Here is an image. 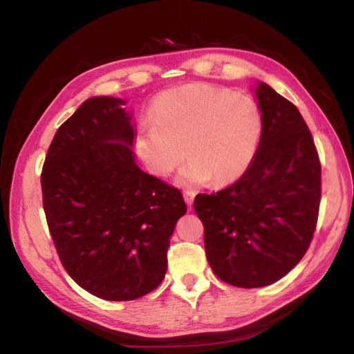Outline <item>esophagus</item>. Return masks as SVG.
I'll return each instance as SVG.
<instances>
[{"mask_svg":"<svg viewBox=\"0 0 354 354\" xmlns=\"http://www.w3.org/2000/svg\"><path fill=\"white\" fill-rule=\"evenodd\" d=\"M195 192L194 190H185L184 192V200H185V203H187V206L190 207L192 205H194V198H195Z\"/></svg>","mask_w":354,"mask_h":354,"instance_id":"34e87169","label":"esophagus"}]
</instances>
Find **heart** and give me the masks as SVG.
<instances>
[{
  "label": "heart",
  "instance_id": "1",
  "mask_svg": "<svg viewBox=\"0 0 354 354\" xmlns=\"http://www.w3.org/2000/svg\"><path fill=\"white\" fill-rule=\"evenodd\" d=\"M262 128L253 98L209 84H185L154 100L151 123L137 129L134 145L153 175L169 176L187 154L179 185L211 179L231 184L253 162Z\"/></svg>",
  "mask_w": 354,
  "mask_h": 354
}]
</instances>
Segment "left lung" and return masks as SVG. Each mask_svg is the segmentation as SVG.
Instances as JSON below:
<instances>
[{
	"label": "left lung",
	"instance_id": "left-lung-1",
	"mask_svg": "<svg viewBox=\"0 0 354 354\" xmlns=\"http://www.w3.org/2000/svg\"><path fill=\"white\" fill-rule=\"evenodd\" d=\"M254 95L263 128L253 162L230 187L194 201L212 272L243 289L277 283L301 261L322 194L320 160L301 113L266 82Z\"/></svg>",
	"mask_w": 354,
	"mask_h": 354
}]
</instances>
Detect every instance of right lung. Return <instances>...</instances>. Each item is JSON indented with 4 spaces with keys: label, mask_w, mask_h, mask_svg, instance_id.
<instances>
[{
    "label": "right lung",
    "mask_w": 354,
    "mask_h": 354,
    "mask_svg": "<svg viewBox=\"0 0 354 354\" xmlns=\"http://www.w3.org/2000/svg\"><path fill=\"white\" fill-rule=\"evenodd\" d=\"M127 101L93 97L61 124L41 170L44 209L65 270L92 295L129 301L165 277L187 211L183 194L136 162Z\"/></svg>",
    "instance_id": "obj_1"
}]
</instances>
